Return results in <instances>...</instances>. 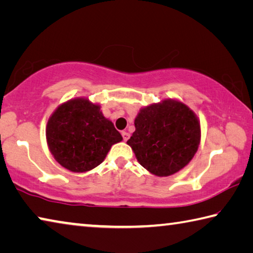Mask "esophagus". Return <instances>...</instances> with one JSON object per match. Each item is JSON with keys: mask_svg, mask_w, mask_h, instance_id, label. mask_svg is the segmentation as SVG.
<instances>
[{"mask_svg": "<svg viewBox=\"0 0 253 253\" xmlns=\"http://www.w3.org/2000/svg\"><path fill=\"white\" fill-rule=\"evenodd\" d=\"M122 136H123V138H124V140H125V142H127L128 138H129V134H128L127 131H122Z\"/></svg>", "mask_w": 253, "mask_h": 253, "instance_id": "esophagus-1", "label": "esophagus"}]
</instances>
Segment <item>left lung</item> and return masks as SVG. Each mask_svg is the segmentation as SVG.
<instances>
[{
  "label": "left lung",
  "instance_id": "1",
  "mask_svg": "<svg viewBox=\"0 0 253 253\" xmlns=\"http://www.w3.org/2000/svg\"><path fill=\"white\" fill-rule=\"evenodd\" d=\"M127 144L144 169L169 176L185 168L198 152L200 121L182 101L164 99L139 110Z\"/></svg>",
  "mask_w": 253,
  "mask_h": 253
}]
</instances>
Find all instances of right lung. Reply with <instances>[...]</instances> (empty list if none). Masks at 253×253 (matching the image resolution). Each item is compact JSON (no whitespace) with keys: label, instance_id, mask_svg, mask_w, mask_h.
I'll list each match as a JSON object with an SVG mask.
<instances>
[{"label":"right lung","instance_id":"right-lung-1","mask_svg":"<svg viewBox=\"0 0 253 253\" xmlns=\"http://www.w3.org/2000/svg\"><path fill=\"white\" fill-rule=\"evenodd\" d=\"M46 144L62 168L84 173L101 164L123 137L102 115L99 104L75 98L60 105L45 127Z\"/></svg>","mask_w":253,"mask_h":253}]
</instances>
